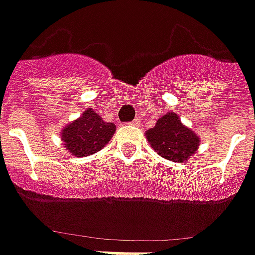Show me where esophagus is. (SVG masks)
I'll return each instance as SVG.
<instances>
[{
	"instance_id": "obj_1",
	"label": "esophagus",
	"mask_w": 255,
	"mask_h": 255,
	"mask_svg": "<svg viewBox=\"0 0 255 255\" xmlns=\"http://www.w3.org/2000/svg\"><path fill=\"white\" fill-rule=\"evenodd\" d=\"M138 123H139V119H135L131 124H132V126H138Z\"/></svg>"
}]
</instances>
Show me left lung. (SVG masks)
Returning <instances> with one entry per match:
<instances>
[{"label":"left lung","mask_w":255,"mask_h":255,"mask_svg":"<svg viewBox=\"0 0 255 255\" xmlns=\"http://www.w3.org/2000/svg\"><path fill=\"white\" fill-rule=\"evenodd\" d=\"M146 139L158 154L168 161L183 162L199 148V136L185 127L176 113L169 111L146 132Z\"/></svg>","instance_id":"1"}]
</instances>
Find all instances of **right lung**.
<instances>
[{
  "label": "right lung",
  "instance_id": "1",
  "mask_svg": "<svg viewBox=\"0 0 255 255\" xmlns=\"http://www.w3.org/2000/svg\"><path fill=\"white\" fill-rule=\"evenodd\" d=\"M114 132L116 124L103 121L100 114L87 109L79 119L62 129L60 136L70 155L89 156L104 148Z\"/></svg>",
  "mask_w": 255,
  "mask_h": 255
}]
</instances>
